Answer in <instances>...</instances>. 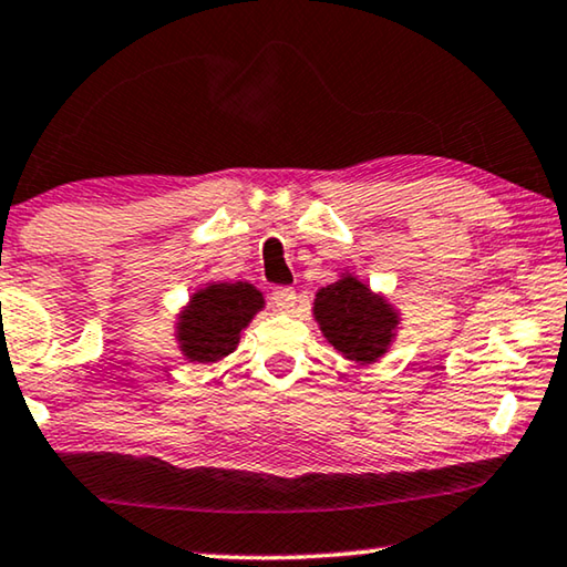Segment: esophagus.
Returning <instances> with one entry per match:
<instances>
[{"label": "esophagus", "mask_w": 567, "mask_h": 567, "mask_svg": "<svg viewBox=\"0 0 567 567\" xmlns=\"http://www.w3.org/2000/svg\"><path fill=\"white\" fill-rule=\"evenodd\" d=\"M295 302H298V295H295V290H290V287H277V290L272 292V305H275V310H280V312H292Z\"/></svg>", "instance_id": "obj_1"}]
</instances>
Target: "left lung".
I'll use <instances>...</instances> for the list:
<instances>
[{"mask_svg":"<svg viewBox=\"0 0 567 567\" xmlns=\"http://www.w3.org/2000/svg\"><path fill=\"white\" fill-rule=\"evenodd\" d=\"M312 318L332 350L355 365L379 363L401 330L399 305L350 269L316 292Z\"/></svg>","mask_w":567,"mask_h":567,"instance_id":"left-lung-1","label":"left lung"}]
</instances>
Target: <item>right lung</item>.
<instances>
[{
  "instance_id": "1",
  "label": "right lung",
  "mask_w": 567,
  "mask_h": 567,
  "mask_svg": "<svg viewBox=\"0 0 567 567\" xmlns=\"http://www.w3.org/2000/svg\"><path fill=\"white\" fill-rule=\"evenodd\" d=\"M265 310V295L249 282H206L188 295L176 312L174 340L192 363L214 365L231 355L241 332L257 312Z\"/></svg>"
}]
</instances>
